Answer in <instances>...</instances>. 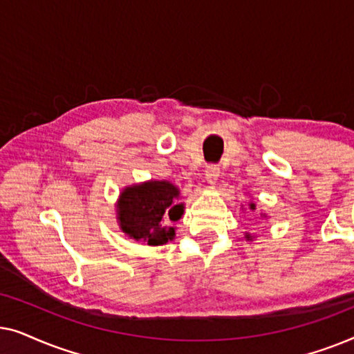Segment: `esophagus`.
<instances>
[{
	"label": "esophagus",
	"instance_id": "esophagus-1",
	"mask_svg": "<svg viewBox=\"0 0 354 354\" xmlns=\"http://www.w3.org/2000/svg\"><path fill=\"white\" fill-rule=\"evenodd\" d=\"M219 174H221V169L217 166H207L206 171H205L206 182L209 183V185H216L217 178H219Z\"/></svg>",
	"mask_w": 354,
	"mask_h": 354
}]
</instances>
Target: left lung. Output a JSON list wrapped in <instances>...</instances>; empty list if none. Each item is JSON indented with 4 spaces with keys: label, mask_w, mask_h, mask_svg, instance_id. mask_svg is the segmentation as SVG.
I'll return each instance as SVG.
<instances>
[{
    "label": "left lung",
    "mask_w": 354,
    "mask_h": 354,
    "mask_svg": "<svg viewBox=\"0 0 354 354\" xmlns=\"http://www.w3.org/2000/svg\"><path fill=\"white\" fill-rule=\"evenodd\" d=\"M241 209H243V205H241ZM248 209H251V211H254L256 209V205H254V201H250L248 203ZM245 211V209H243ZM259 216H261V219H268V214H266V212H259ZM245 240L246 241H253L254 240V235H251L250 232H245Z\"/></svg>",
    "instance_id": "1"
}]
</instances>
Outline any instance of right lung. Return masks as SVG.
Here are the masks:
<instances>
[{"label":"right lung","mask_w":354,"mask_h":354,"mask_svg":"<svg viewBox=\"0 0 354 354\" xmlns=\"http://www.w3.org/2000/svg\"><path fill=\"white\" fill-rule=\"evenodd\" d=\"M180 188L169 180H147L122 188L115 203L119 229L129 239L161 246L176 239L172 224L183 216Z\"/></svg>","instance_id":"obj_1"}]
</instances>
